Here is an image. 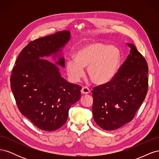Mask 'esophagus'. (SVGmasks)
Wrapping results in <instances>:
<instances>
[{"mask_svg":"<svg viewBox=\"0 0 159 159\" xmlns=\"http://www.w3.org/2000/svg\"><path fill=\"white\" fill-rule=\"evenodd\" d=\"M81 93H82V94H84H84H88V93H90V90H89V89L88 88L84 87V88H83L82 89H81Z\"/></svg>","mask_w":159,"mask_h":159,"instance_id":"obj_1","label":"esophagus"}]
</instances>
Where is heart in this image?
Here are the masks:
<instances>
[{"label": "heart", "mask_w": 159, "mask_h": 159, "mask_svg": "<svg viewBox=\"0 0 159 159\" xmlns=\"http://www.w3.org/2000/svg\"><path fill=\"white\" fill-rule=\"evenodd\" d=\"M121 53L117 47L100 42H91L76 50L74 59L66 61V70L70 80L78 82L84 75V68L92 82L108 83L117 73Z\"/></svg>", "instance_id": "b5f03b06"}]
</instances>
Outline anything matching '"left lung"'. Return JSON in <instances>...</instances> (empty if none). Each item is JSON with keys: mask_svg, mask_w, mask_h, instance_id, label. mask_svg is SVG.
Wrapping results in <instances>:
<instances>
[{"mask_svg": "<svg viewBox=\"0 0 159 159\" xmlns=\"http://www.w3.org/2000/svg\"><path fill=\"white\" fill-rule=\"evenodd\" d=\"M128 45L130 54L114 78L92 91L94 121L107 131L131 121L147 93V61L134 44Z\"/></svg>", "mask_w": 159, "mask_h": 159, "instance_id": "1", "label": "left lung"}]
</instances>
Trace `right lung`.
<instances>
[{
  "mask_svg": "<svg viewBox=\"0 0 159 159\" xmlns=\"http://www.w3.org/2000/svg\"><path fill=\"white\" fill-rule=\"evenodd\" d=\"M71 38L70 31L30 42L15 62L11 87L20 113L42 130L52 131L65 124L71 106L81 97L80 85L62 78L65 67L62 50ZM52 56L56 65L45 59Z\"/></svg>",
  "mask_w": 159,
  "mask_h": 159,
  "instance_id": "1",
  "label": "right lung"
}]
</instances>
